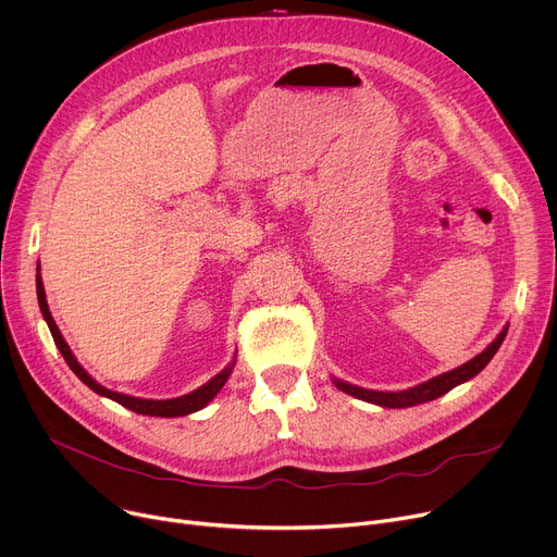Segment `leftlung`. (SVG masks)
I'll use <instances>...</instances> for the list:
<instances>
[{"instance_id": "left-lung-1", "label": "left lung", "mask_w": 557, "mask_h": 557, "mask_svg": "<svg viewBox=\"0 0 557 557\" xmlns=\"http://www.w3.org/2000/svg\"><path fill=\"white\" fill-rule=\"evenodd\" d=\"M508 332V325H504V330L495 336L493 344L480 352L478 357H473L470 361H466L463 366L455 368V370H448L440 376H433L428 379L423 383H417L414 388H408V391H399V393H381V391H368V388H359V386H352V383L348 381H341L336 376H332V383L338 388L344 391L361 401H368V404H374V406H381V408H410V406H417V404H425V401H433L442 395H446L448 391H453L455 386H459V383L473 379L475 374H480L488 361L495 357V352L499 350L502 341Z\"/></svg>"}]
</instances>
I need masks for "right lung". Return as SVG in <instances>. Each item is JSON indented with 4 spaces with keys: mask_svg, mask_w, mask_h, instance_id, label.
I'll return each instance as SVG.
<instances>
[{
    "mask_svg": "<svg viewBox=\"0 0 557 557\" xmlns=\"http://www.w3.org/2000/svg\"><path fill=\"white\" fill-rule=\"evenodd\" d=\"M35 283H37V301H39L41 317H45V321H47V325H49V330H51V334H53L55 346H58V350L62 352V357H64V361L69 363V368L79 376L82 383H87V386H89L94 393H98L100 397L113 399V401H117L120 406L129 408V410H134V412H138V414H149V417H185V414H191V412H196V410H202L213 397H216V395L221 393V388L225 386L230 374H232V370H234L236 359H234L227 368H223L216 376L209 379L207 383H202L200 388H196L194 393H187V395H183V397H176V399H140V397H132V395H122V393L109 391V388L100 386V383H98L87 370H84V368L79 366V361L75 359V355L71 352L69 344L64 341L60 327L55 325V321H53V317H51V310H49V304H47V292H45V283H41L39 263H37Z\"/></svg>",
    "mask_w": 557,
    "mask_h": 557,
    "instance_id": "obj_1",
    "label": "right lung"
}]
</instances>
